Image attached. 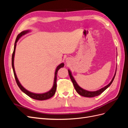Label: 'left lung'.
Masks as SVG:
<instances>
[{
    "instance_id": "left-lung-1",
    "label": "left lung",
    "mask_w": 128,
    "mask_h": 128,
    "mask_svg": "<svg viewBox=\"0 0 128 128\" xmlns=\"http://www.w3.org/2000/svg\"><path fill=\"white\" fill-rule=\"evenodd\" d=\"M68 73H69V76H70V79L72 81V82L73 83L74 86V88H75L76 92L78 93L79 94H80V96H85V97H94V96H98L100 95L101 94H102V93L104 90H105L106 88H107L108 87H109L110 86L111 84L112 83V82H113V80L115 78V75H116V72H115V74L114 75V76L113 77V79H112V80H111L110 83L109 84H108L107 86L104 87L103 88H102L101 89H100V90H99L98 91L91 92V91H86V90H84V89H83V88H81L80 87L78 86V84H77L76 82L75 81V80H74V77H72V75L71 72L69 70H68Z\"/></svg>"
}]
</instances>
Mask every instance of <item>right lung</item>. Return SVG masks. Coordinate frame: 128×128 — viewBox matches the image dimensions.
Listing matches in <instances>:
<instances>
[{
  "instance_id": "add662e5",
  "label": "right lung",
  "mask_w": 128,
  "mask_h": 128,
  "mask_svg": "<svg viewBox=\"0 0 128 128\" xmlns=\"http://www.w3.org/2000/svg\"><path fill=\"white\" fill-rule=\"evenodd\" d=\"M28 31H24V32H21L20 34H18V36L16 37V40H15V44H14V51L12 54V68H13V72H14V75L15 77V80H16V82L18 84V86L21 89V90L22 91L24 92V93L29 96H30V98H32V99H36V100H46L52 97V96L54 95L56 91V78H57V73L58 70L59 69L62 68L64 67V64L62 63L60 65L58 66L57 67L56 70L55 72V77H54V84H53V86L52 89L48 92L45 93V94H34V93L30 92L28 91H27L26 89H25L24 87H23L21 84L19 82V81L17 78V76L16 75V74H15V69H14V54H15V48H16V42L18 41V40L22 35H24V34L28 32Z\"/></svg>"
}]
</instances>
